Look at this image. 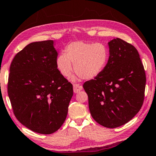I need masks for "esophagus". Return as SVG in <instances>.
<instances>
[{
  "label": "esophagus",
  "instance_id": "obj_1",
  "mask_svg": "<svg viewBox=\"0 0 156 156\" xmlns=\"http://www.w3.org/2000/svg\"><path fill=\"white\" fill-rule=\"evenodd\" d=\"M73 89L74 93L76 94L82 89V87L80 84H73Z\"/></svg>",
  "mask_w": 156,
  "mask_h": 156
}]
</instances>
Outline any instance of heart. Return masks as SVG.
I'll list each match as a JSON object with an SVG mask.
<instances>
[{
    "label": "heart",
    "mask_w": 156,
    "mask_h": 156,
    "mask_svg": "<svg viewBox=\"0 0 156 156\" xmlns=\"http://www.w3.org/2000/svg\"><path fill=\"white\" fill-rule=\"evenodd\" d=\"M109 51L101 43L76 41L65 48V54L57 58L58 69L65 77H69L74 70L76 73L73 80L77 78L91 80L100 74L107 64Z\"/></svg>",
    "instance_id": "obj_1"
}]
</instances>
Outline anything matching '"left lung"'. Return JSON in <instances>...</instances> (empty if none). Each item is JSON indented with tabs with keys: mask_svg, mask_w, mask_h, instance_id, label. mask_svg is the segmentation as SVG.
Here are the masks:
<instances>
[{
	"mask_svg": "<svg viewBox=\"0 0 156 156\" xmlns=\"http://www.w3.org/2000/svg\"><path fill=\"white\" fill-rule=\"evenodd\" d=\"M109 58L105 68L83 87L94 120L108 128L127 123L144 103L146 74L136 48L116 38L108 42Z\"/></svg>",
	"mask_w": 156,
	"mask_h": 156,
	"instance_id": "1",
	"label": "left lung"
}]
</instances>
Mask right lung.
<instances>
[{"instance_id": "right-lung-1", "label": "right lung", "mask_w": 156, "mask_h": 156, "mask_svg": "<svg viewBox=\"0 0 156 156\" xmlns=\"http://www.w3.org/2000/svg\"><path fill=\"white\" fill-rule=\"evenodd\" d=\"M53 40L33 42L11 62L8 93L16 118L33 132L53 134L66 119L73 87L57 67Z\"/></svg>"}]
</instances>
